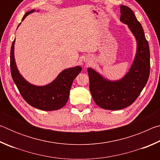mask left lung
<instances>
[{"label":"left lung","instance_id":"8db88e82","mask_svg":"<svg viewBox=\"0 0 160 160\" xmlns=\"http://www.w3.org/2000/svg\"><path fill=\"white\" fill-rule=\"evenodd\" d=\"M120 8L121 21L128 25L137 41V53L131 69L122 79L112 82L88 68L92 97L99 107L108 110H119L132 104L150 75V48L141 24L130 8L123 5Z\"/></svg>","mask_w":160,"mask_h":160}]
</instances>
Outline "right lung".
<instances>
[{"instance_id": "add662e5", "label": "right lung", "mask_w": 160, "mask_h": 160, "mask_svg": "<svg viewBox=\"0 0 160 160\" xmlns=\"http://www.w3.org/2000/svg\"><path fill=\"white\" fill-rule=\"evenodd\" d=\"M34 10L27 12L22 20ZM14 44L15 40L10 49V72L12 80L23 99L32 107L44 111L57 110L63 107L68 100L72 83L82 70V68L76 66L63 70L52 82L47 85L41 87L31 85L24 79L16 66Z\"/></svg>"}]
</instances>
